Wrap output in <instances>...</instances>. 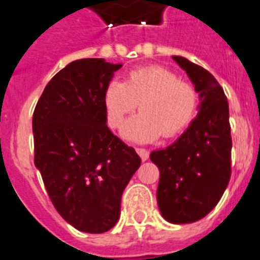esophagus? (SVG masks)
<instances>
[{"instance_id": "34e87169", "label": "esophagus", "mask_w": 260, "mask_h": 260, "mask_svg": "<svg viewBox=\"0 0 260 260\" xmlns=\"http://www.w3.org/2000/svg\"><path fill=\"white\" fill-rule=\"evenodd\" d=\"M137 154L141 157V160L143 161H147L149 158V152L147 149H143V148H137L136 149Z\"/></svg>"}]
</instances>
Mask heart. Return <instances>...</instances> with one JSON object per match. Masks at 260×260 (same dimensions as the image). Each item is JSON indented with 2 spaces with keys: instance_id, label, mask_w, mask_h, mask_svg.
<instances>
[{
  "instance_id": "1",
  "label": "heart",
  "mask_w": 260,
  "mask_h": 260,
  "mask_svg": "<svg viewBox=\"0 0 260 260\" xmlns=\"http://www.w3.org/2000/svg\"><path fill=\"white\" fill-rule=\"evenodd\" d=\"M107 121L111 128H121L126 117L140 110L141 115L131 120L123 137L134 143H150L181 134L191 123L198 106L197 91L190 83L161 66L135 69L124 82L113 80L103 96Z\"/></svg>"
}]
</instances>
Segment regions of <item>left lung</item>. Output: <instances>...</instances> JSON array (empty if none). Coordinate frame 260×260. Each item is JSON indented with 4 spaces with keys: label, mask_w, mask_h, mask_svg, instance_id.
Masks as SVG:
<instances>
[{
    "label": "left lung",
    "mask_w": 260,
    "mask_h": 260,
    "mask_svg": "<svg viewBox=\"0 0 260 260\" xmlns=\"http://www.w3.org/2000/svg\"><path fill=\"white\" fill-rule=\"evenodd\" d=\"M190 78L200 95L197 117L165 149L153 150L158 167L157 205L171 223H191L219 202L231 176L229 103L223 88L204 67L184 56H172Z\"/></svg>",
    "instance_id": "1"
}]
</instances>
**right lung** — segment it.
<instances>
[{
    "label": "right lung",
    "mask_w": 260,
    "mask_h": 260,
    "mask_svg": "<svg viewBox=\"0 0 260 260\" xmlns=\"http://www.w3.org/2000/svg\"><path fill=\"white\" fill-rule=\"evenodd\" d=\"M123 64L74 60L46 86L32 115L34 164L54 208L79 231L117 223L121 196L141 158L107 125L103 96Z\"/></svg>",
    "instance_id": "add662e5"
}]
</instances>
